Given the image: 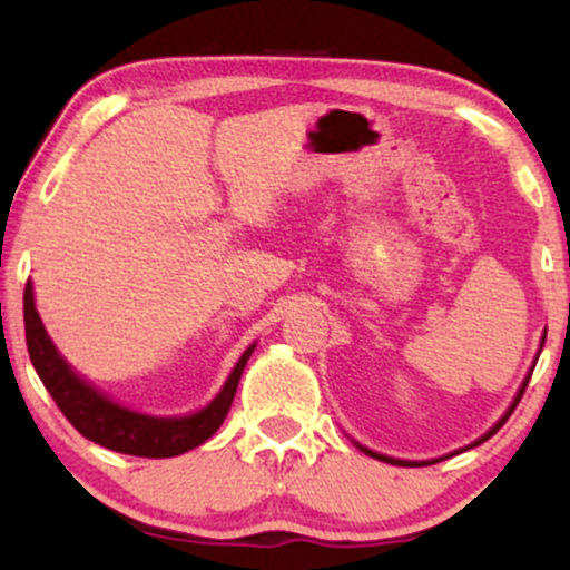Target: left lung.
Wrapping results in <instances>:
<instances>
[{"label":"left lung","mask_w":570,"mask_h":570,"mask_svg":"<svg viewBox=\"0 0 570 570\" xmlns=\"http://www.w3.org/2000/svg\"><path fill=\"white\" fill-rule=\"evenodd\" d=\"M528 381H531V377H528ZM528 381H525V383H522L520 394H517V399H514V402H512V407H509V410H507V415H503V417H501V421H499V423H495V426H493V429H490V431H488V434H485V436H482V440H476L474 444H482V442H485V440H490V436H493V434H495V431H499V429L503 426V423H507V417H509V415H512V412H514V407H517V404H520V399H522V394H525V385H528ZM358 448H362V444H358ZM362 450H364V453H367V455H372V458H377V461H385V463H394V466H421V463H417V461H399V458H389V455H381V453H372V450H367V448H362ZM423 466H429V463H426V461H423Z\"/></svg>","instance_id":"1"}]
</instances>
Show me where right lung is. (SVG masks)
I'll list each match as a JSON object with an SVG mask.
<instances>
[{
  "label": "right lung",
  "instance_id": "right-lung-1",
  "mask_svg": "<svg viewBox=\"0 0 570 570\" xmlns=\"http://www.w3.org/2000/svg\"><path fill=\"white\" fill-rule=\"evenodd\" d=\"M23 326H26V348H29L31 364H35L39 381L50 391L58 410L67 415L85 440L101 444V448L115 450V453L139 455V458H174L198 448L217 434V429L230 412V404L238 389L240 372H244L252 348L244 351L235 370L227 377L225 389L206 410L195 412L187 417H149L141 412H130L120 404L109 402L107 396L98 394L88 383L71 372V367L50 343L39 313L35 307V292L31 284L23 289Z\"/></svg>",
  "mask_w": 570,
  "mask_h": 570
}]
</instances>
